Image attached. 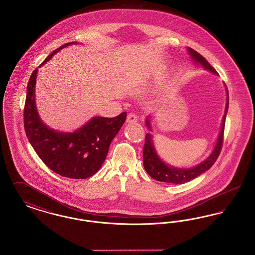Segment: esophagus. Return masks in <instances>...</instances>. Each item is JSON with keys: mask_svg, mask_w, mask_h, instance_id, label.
<instances>
[{"mask_svg": "<svg viewBox=\"0 0 255 255\" xmlns=\"http://www.w3.org/2000/svg\"><path fill=\"white\" fill-rule=\"evenodd\" d=\"M137 122V116L134 113H129L127 116V123H133V122Z\"/></svg>", "mask_w": 255, "mask_h": 255, "instance_id": "34e87169", "label": "esophagus"}]
</instances>
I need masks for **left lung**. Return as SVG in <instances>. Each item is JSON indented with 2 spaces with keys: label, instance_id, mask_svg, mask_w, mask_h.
I'll return each instance as SVG.
<instances>
[{
  "label": "left lung",
  "instance_id": "obj_1",
  "mask_svg": "<svg viewBox=\"0 0 255 255\" xmlns=\"http://www.w3.org/2000/svg\"><path fill=\"white\" fill-rule=\"evenodd\" d=\"M188 52L190 53V55H191V57H192V59H193L195 63H198V64L202 65L206 70H208L209 72L217 74L216 70L199 52H197L196 50L191 49V48H188ZM227 93H228L227 106H226L225 115H224V118H223L221 132L219 133L218 139H217V142H216L215 147H214V150L212 151L210 156L206 158V160H204L202 163L196 165L194 167L182 169V168L172 167V166L165 164L159 158L156 150H155L154 143H153V140H152V135L150 133L146 134L142 156H143L144 169L149 174L150 177H152L153 179H155L156 181H158V182L182 184L184 182H190L191 180H193L195 178H197L198 176H200L201 174H203L204 172H206V170L209 169L214 164V162L217 160L219 155L221 153L223 141H224L225 123H226L227 113H228V109H229V92L227 91ZM145 122L148 129L151 131V126H150V122H149L148 118L146 119Z\"/></svg>",
  "mask_w": 255,
  "mask_h": 255
}]
</instances>
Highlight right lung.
I'll list each match as a JSON object with an SVG mask.
<instances>
[{"label": "right lung", "mask_w": 255, "mask_h": 255, "mask_svg": "<svg viewBox=\"0 0 255 255\" xmlns=\"http://www.w3.org/2000/svg\"><path fill=\"white\" fill-rule=\"evenodd\" d=\"M71 44L73 42L52 51L39 67ZM38 68L31 74L26 89L24 127L27 139L39 158L54 173L71 179L92 177L104 162L110 144L121 130L127 114L124 112L111 119L96 117L73 133L49 129L40 120L35 106L34 88Z\"/></svg>", "instance_id": "right-lung-1"}]
</instances>
